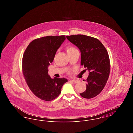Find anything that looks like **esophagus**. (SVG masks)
I'll list each match as a JSON object with an SVG mask.
<instances>
[{
  "label": "esophagus",
  "instance_id": "obj_1",
  "mask_svg": "<svg viewBox=\"0 0 133 133\" xmlns=\"http://www.w3.org/2000/svg\"><path fill=\"white\" fill-rule=\"evenodd\" d=\"M71 81L72 82L74 83H78L79 82V80H71Z\"/></svg>",
  "mask_w": 133,
  "mask_h": 133
}]
</instances>
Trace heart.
Segmentation results:
<instances>
[{
    "label": "heart",
    "mask_w": 133,
    "mask_h": 133,
    "mask_svg": "<svg viewBox=\"0 0 133 133\" xmlns=\"http://www.w3.org/2000/svg\"><path fill=\"white\" fill-rule=\"evenodd\" d=\"M66 50H67V53H72V52H73L74 51H77V49L76 48H75L74 47L72 46H67L66 47Z\"/></svg>",
    "instance_id": "heart-1"
}]
</instances>
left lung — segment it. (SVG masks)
Wrapping results in <instances>:
<instances>
[{
	"label": "left lung",
	"instance_id": "8db88e82",
	"mask_svg": "<svg viewBox=\"0 0 133 133\" xmlns=\"http://www.w3.org/2000/svg\"><path fill=\"white\" fill-rule=\"evenodd\" d=\"M66 38L79 48L81 65L89 72L85 80L86 90L80 95L86 99L94 98L104 88L109 77L110 62L107 50L99 40L93 37L78 34Z\"/></svg>",
	"mask_w": 133,
	"mask_h": 133
}]
</instances>
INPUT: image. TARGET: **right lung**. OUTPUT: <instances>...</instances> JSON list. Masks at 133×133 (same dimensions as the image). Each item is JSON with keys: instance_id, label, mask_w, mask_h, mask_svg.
I'll return each mask as SVG.
<instances>
[{"instance_id": "right-lung-1", "label": "right lung", "mask_w": 133, "mask_h": 133, "mask_svg": "<svg viewBox=\"0 0 133 133\" xmlns=\"http://www.w3.org/2000/svg\"><path fill=\"white\" fill-rule=\"evenodd\" d=\"M65 36H48L37 38L26 48L22 58V73L29 88L38 98L52 101L60 95L65 78H51L48 66L53 62L57 49Z\"/></svg>"}]
</instances>
